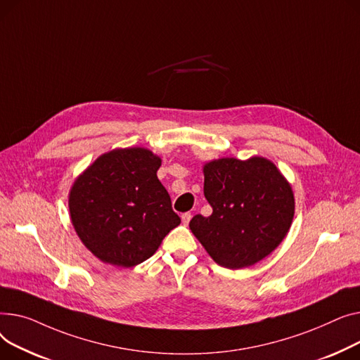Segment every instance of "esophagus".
<instances>
[{
  "instance_id": "esophagus-1",
  "label": "esophagus",
  "mask_w": 360,
  "mask_h": 360,
  "mask_svg": "<svg viewBox=\"0 0 360 360\" xmlns=\"http://www.w3.org/2000/svg\"><path fill=\"white\" fill-rule=\"evenodd\" d=\"M190 219H192V215H190L188 212H186V214H183V215H181V222H183L184 225H188Z\"/></svg>"
}]
</instances>
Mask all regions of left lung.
Wrapping results in <instances>:
<instances>
[{"label": "left lung", "mask_w": 360, "mask_h": 360, "mask_svg": "<svg viewBox=\"0 0 360 360\" xmlns=\"http://www.w3.org/2000/svg\"><path fill=\"white\" fill-rule=\"evenodd\" d=\"M203 193L210 217L188 226L219 266L259 263L286 237L295 214L292 187L270 160L219 158L203 165Z\"/></svg>", "instance_id": "1"}]
</instances>
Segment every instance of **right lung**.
<instances>
[{"label": "right lung", "instance_id": "obj_1", "mask_svg": "<svg viewBox=\"0 0 360 360\" xmlns=\"http://www.w3.org/2000/svg\"><path fill=\"white\" fill-rule=\"evenodd\" d=\"M161 158L146 148L100 155L74 181L70 215L77 236L103 263L134 267L180 224L157 177Z\"/></svg>", "mask_w": 360, "mask_h": 360}]
</instances>
